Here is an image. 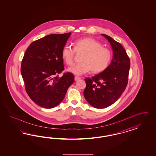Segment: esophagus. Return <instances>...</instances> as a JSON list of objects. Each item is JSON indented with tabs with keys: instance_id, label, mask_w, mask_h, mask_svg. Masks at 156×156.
I'll use <instances>...</instances> for the list:
<instances>
[{
	"instance_id": "obj_1",
	"label": "esophagus",
	"mask_w": 156,
	"mask_h": 156,
	"mask_svg": "<svg viewBox=\"0 0 156 156\" xmlns=\"http://www.w3.org/2000/svg\"><path fill=\"white\" fill-rule=\"evenodd\" d=\"M80 77H79V76H75V78H74V80H75L76 81H77V80H80Z\"/></svg>"
}]
</instances>
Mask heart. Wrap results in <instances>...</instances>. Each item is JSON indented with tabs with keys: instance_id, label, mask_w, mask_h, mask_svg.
Masks as SVG:
<instances>
[{
	"instance_id": "1",
	"label": "heart",
	"mask_w": 156,
	"mask_h": 156,
	"mask_svg": "<svg viewBox=\"0 0 156 156\" xmlns=\"http://www.w3.org/2000/svg\"><path fill=\"white\" fill-rule=\"evenodd\" d=\"M74 48L69 44L65 45L62 50V58L67 65L73 63L76 52H83L80 63L74 64L68 71L77 76H81L91 69L93 73H100L109 66L112 59V52L109 48L90 38H80L74 42Z\"/></svg>"
}]
</instances>
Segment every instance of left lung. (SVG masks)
I'll use <instances>...</instances> for the list:
<instances>
[{
    "label": "left lung",
    "mask_w": 156,
    "mask_h": 156,
    "mask_svg": "<svg viewBox=\"0 0 156 156\" xmlns=\"http://www.w3.org/2000/svg\"><path fill=\"white\" fill-rule=\"evenodd\" d=\"M110 43L113 58L108 67L91 78L85 79L83 95L87 102L97 109H104L116 102L128 84L130 66L126 50L119 43L105 34H101Z\"/></svg>",
    "instance_id": "left-lung-1"
}]
</instances>
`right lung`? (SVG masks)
<instances>
[{"label": "right lung", "mask_w": 156, "mask_h": 156, "mask_svg": "<svg viewBox=\"0 0 156 156\" xmlns=\"http://www.w3.org/2000/svg\"><path fill=\"white\" fill-rule=\"evenodd\" d=\"M70 35H48L31 43L24 53L20 70L26 91L34 102L44 108L60 104L74 82L70 73L56 76L64 70L62 50Z\"/></svg>", "instance_id": "1"}]
</instances>
